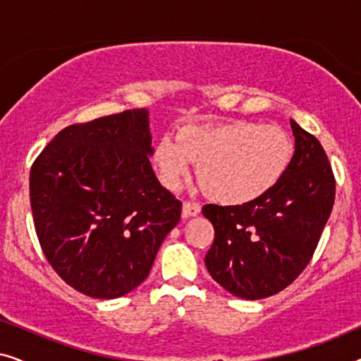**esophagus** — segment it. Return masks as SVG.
<instances>
[{
  "instance_id": "obj_1",
  "label": "esophagus",
  "mask_w": 361,
  "mask_h": 361,
  "mask_svg": "<svg viewBox=\"0 0 361 361\" xmlns=\"http://www.w3.org/2000/svg\"><path fill=\"white\" fill-rule=\"evenodd\" d=\"M200 204L199 202H184L182 205V215L184 216H195L200 214Z\"/></svg>"
}]
</instances>
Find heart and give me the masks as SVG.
Wrapping results in <instances>:
<instances>
[{"mask_svg":"<svg viewBox=\"0 0 361 361\" xmlns=\"http://www.w3.org/2000/svg\"><path fill=\"white\" fill-rule=\"evenodd\" d=\"M295 152L293 136L278 125L228 121L212 126H184L177 137L162 136L154 147L161 180L177 189L197 164V179L210 199L248 204L279 184Z\"/></svg>","mask_w":361,"mask_h":361,"instance_id":"1","label":"heart"}]
</instances>
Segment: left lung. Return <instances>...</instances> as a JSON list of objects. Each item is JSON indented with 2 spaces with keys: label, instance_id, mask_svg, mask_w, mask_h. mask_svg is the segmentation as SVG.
Instances as JSON below:
<instances>
[{
  "label": "left lung",
  "instance_id": "obj_1",
  "mask_svg": "<svg viewBox=\"0 0 361 361\" xmlns=\"http://www.w3.org/2000/svg\"><path fill=\"white\" fill-rule=\"evenodd\" d=\"M295 152L268 194L248 204L204 205L214 225L205 256L212 278L236 298L274 295L294 283L312 259L335 200V177L317 137L290 120Z\"/></svg>",
  "mask_w": 361,
  "mask_h": 361
}]
</instances>
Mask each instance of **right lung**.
<instances>
[{"label":"right lung","mask_w":361,"mask_h":361,"mask_svg":"<svg viewBox=\"0 0 361 361\" xmlns=\"http://www.w3.org/2000/svg\"><path fill=\"white\" fill-rule=\"evenodd\" d=\"M145 108L63 128L32 162L34 228L54 271L78 293L121 298L147 278L182 202L152 171Z\"/></svg>","instance_id":"obj_1"}]
</instances>
